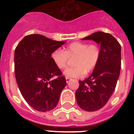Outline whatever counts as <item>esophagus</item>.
Masks as SVG:
<instances>
[{
  "mask_svg": "<svg viewBox=\"0 0 134 134\" xmlns=\"http://www.w3.org/2000/svg\"><path fill=\"white\" fill-rule=\"evenodd\" d=\"M70 80H71V79H70V78H67V77H66V82H67V83H69V81H70Z\"/></svg>",
  "mask_w": 134,
  "mask_h": 134,
  "instance_id": "1",
  "label": "esophagus"
}]
</instances>
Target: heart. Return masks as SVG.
<instances>
[{"instance_id":"heart-1","label":"heart","mask_w":134,"mask_h":134,"mask_svg":"<svg viewBox=\"0 0 134 134\" xmlns=\"http://www.w3.org/2000/svg\"><path fill=\"white\" fill-rule=\"evenodd\" d=\"M101 55L99 47L96 44L89 45L87 43H71L64 48L55 50L51 54V59L58 68L64 69L67 65L68 57H74V67L64 71L67 78H80L92 71L97 65Z\"/></svg>"}]
</instances>
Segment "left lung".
<instances>
[{"instance_id": "8db88e82", "label": "left lung", "mask_w": 134, "mask_h": 134, "mask_svg": "<svg viewBox=\"0 0 134 134\" xmlns=\"http://www.w3.org/2000/svg\"><path fill=\"white\" fill-rule=\"evenodd\" d=\"M82 40H92L100 45L99 60L89 77L79 81L76 92L78 105L86 111L104 107L112 95L120 76L121 46L109 33L96 32Z\"/></svg>"}]
</instances>
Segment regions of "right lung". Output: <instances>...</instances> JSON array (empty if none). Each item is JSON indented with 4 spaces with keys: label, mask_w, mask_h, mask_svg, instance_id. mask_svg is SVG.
I'll use <instances>...</instances> for the list:
<instances>
[{
    "label": "right lung",
    "mask_w": 134,
    "mask_h": 134,
    "mask_svg": "<svg viewBox=\"0 0 134 134\" xmlns=\"http://www.w3.org/2000/svg\"><path fill=\"white\" fill-rule=\"evenodd\" d=\"M65 43L33 34L25 37L16 48V81L24 99L36 110H53L66 86L65 78L51 59L52 53Z\"/></svg>",
    "instance_id": "1"
}]
</instances>
